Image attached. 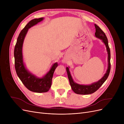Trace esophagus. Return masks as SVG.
Listing matches in <instances>:
<instances>
[{
	"mask_svg": "<svg viewBox=\"0 0 124 124\" xmlns=\"http://www.w3.org/2000/svg\"><path fill=\"white\" fill-rule=\"evenodd\" d=\"M62 62H63V63H66V61H65V60H63V61H62Z\"/></svg>",
	"mask_w": 124,
	"mask_h": 124,
	"instance_id": "obj_1",
	"label": "esophagus"
}]
</instances>
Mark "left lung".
<instances>
[{
    "mask_svg": "<svg viewBox=\"0 0 124 124\" xmlns=\"http://www.w3.org/2000/svg\"><path fill=\"white\" fill-rule=\"evenodd\" d=\"M95 27L96 28V32L95 33V37L96 38L102 40V42L105 44L107 48V51L108 52V69L107 70L106 73L104 74V76L98 81L94 82V83L89 85H82L78 84L73 81L72 76H71L70 74L69 67H67L66 70L67 74H68V77L71 88H72V91L76 93H77V94L89 95L95 92L104 83V82L106 81L110 73L111 69V54L110 50L108 44V40L107 37L106 35H105L104 32L101 29V28L98 25L95 24Z\"/></svg>",
    "mask_w": 124,
    "mask_h": 124,
    "instance_id": "8db88e82",
    "label": "left lung"
}]
</instances>
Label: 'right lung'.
Listing matches in <instances>:
<instances>
[{"mask_svg":"<svg viewBox=\"0 0 124 124\" xmlns=\"http://www.w3.org/2000/svg\"><path fill=\"white\" fill-rule=\"evenodd\" d=\"M43 17L35 18L30 21L25 26L18 35L14 51L15 68L18 77L25 87L29 91L38 93H46L49 91L52 85L53 73L58 66V64L57 62L54 63L50 70L43 77H37L35 74L29 72L26 68L23 62L22 50L24 40L28 29L43 21Z\"/></svg>","mask_w":124,"mask_h":124,"instance_id":"right-lung-1","label":"right lung"}]
</instances>
